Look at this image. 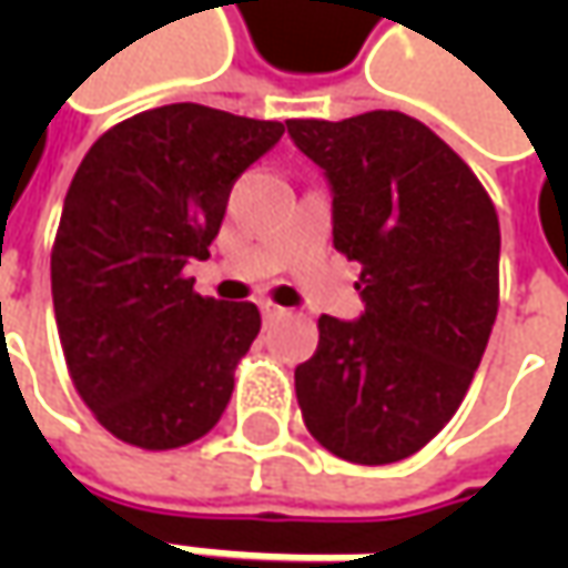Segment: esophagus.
I'll return each instance as SVG.
<instances>
[{"mask_svg": "<svg viewBox=\"0 0 568 568\" xmlns=\"http://www.w3.org/2000/svg\"><path fill=\"white\" fill-rule=\"evenodd\" d=\"M284 316H287V310H281V306H274V303H262V318H265V322H274V318Z\"/></svg>", "mask_w": 568, "mask_h": 568, "instance_id": "obj_1", "label": "esophagus"}]
</instances>
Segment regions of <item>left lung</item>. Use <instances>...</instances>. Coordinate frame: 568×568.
<instances>
[{
    "instance_id": "8db88e82",
    "label": "left lung",
    "mask_w": 568,
    "mask_h": 568,
    "mask_svg": "<svg viewBox=\"0 0 568 568\" xmlns=\"http://www.w3.org/2000/svg\"><path fill=\"white\" fill-rule=\"evenodd\" d=\"M332 189L335 250L361 262V318H318L294 373L303 424L354 465H392L452 420L499 306V221L470 166L395 110L291 120Z\"/></svg>"
}]
</instances>
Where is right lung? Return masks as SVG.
Instances as JSON below:
<instances>
[{"mask_svg": "<svg viewBox=\"0 0 568 568\" xmlns=\"http://www.w3.org/2000/svg\"><path fill=\"white\" fill-rule=\"evenodd\" d=\"M284 125L170 103L103 132L65 192L53 310L78 395L116 439L180 448L221 420L262 328L252 303L192 291L233 180Z\"/></svg>", "mask_w": 568, "mask_h": 568, "instance_id": "1", "label": "right lung"}]
</instances>
